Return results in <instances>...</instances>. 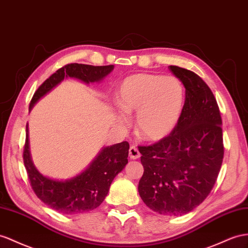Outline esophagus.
Listing matches in <instances>:
<instances>
[{
  "mask_svg": "<svg viewBox=\"0 0 248 248\" xmlns=\"http://www.w3.org/2000/svg\"><path fill=\"white\" fill-rule=\"evenodd\" d=\"M129 156L131 159H138L140 157V153H139L136 145H131L129 150Z\"/></svg>",
  "mask_w": 248,
  "mask_h": 248,
  "instance_id": "esophagus-1",
  "label": "esophagus"
}]
</instances>
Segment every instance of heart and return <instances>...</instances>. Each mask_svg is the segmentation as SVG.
I'll list each match as a JSON object with an SVG mask.
<instances>
[{
  "mask_svg": "<svg viewBox=\"0 0 248 248\" xmlns=\"http://www.w3.org/2000/svg\"><path fill=\"white\" fill-rule=\"evenodd\" d=\"M183 99L185 91L176 78L145 73L126 78L115 93L119 110L124 114L137 112V131L150 140H159L173 131Z\"/></svg>",
  "mask_w": 248,
  "mask_h": 248,
  "instance_id": "1",
  "label": "heart"
}]
</instances>
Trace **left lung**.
Here are the masks:
<instances>
[{
    "label": "left lung",
    "mask_w": 248,
    "mask_h": 248,
    "mask_svg": "<svg viewBox=\"0 0 248 248\" xmlns=\"http://www.w3.org/2000/svg\"><path fill=\"white\" fill-rule=\"evenodd\" d=\"M169 69L186 88V101L172 133L138 147L143 166L138 192L145 205L166 216H181L204 201L217 180L224 147L219 107L211 89L187 69Z\"/></svg>",
    "instance_id": "obj_1"
}]
</instances>
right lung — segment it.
<instances>
[{"mask_svg": "<svg viewBox=\"0 0 248 248\" xmlns=\"http://www.w3.org/2000/svg\"><path fill=\"white\" fill-rule=\"evenodd\" d=\"M113 69V65L69 63L59 69L39 87L30 101L29 110L66 78H78L86 84L98 82ZM129 149L128 141L105 147L84 172L71 179L54 180L42 175L31 160L27 124L23 159L30 186L37 198L54 211L66 215H76L92 211L103 203L113 179L128 163Z\"/></svg>", "mask_w": 248, "mask_h": 248, "instance_id": "right-lung-1", "label": "right lung"}]
</instances>
